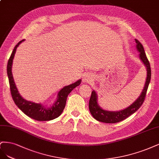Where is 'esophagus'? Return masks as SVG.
<instances>
[{
  "instance_id": "34e87169",
  "label": "esophagus",
  "mask_w": 159,
  "mask_h": 159,
  "mask_svg": "<svg viewBox=\"0 0 159 159\" xmlns=\"http://www.w3.org/2000/svg\"><path fill=\"white\" fill-rule=\"evenodd\" d=\"M91 76L90 75H87V76H86L84 78V81H86V82H89L90 80H91Z\"/></svg>"
}]
</instances>
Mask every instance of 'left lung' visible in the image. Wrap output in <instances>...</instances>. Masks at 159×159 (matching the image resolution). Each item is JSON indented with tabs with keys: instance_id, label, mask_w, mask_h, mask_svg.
I'll use <instances>...</instances> for the list:
<instances>
[{
	"instance_id": "obj_1",
	"label": "left lung",
	"mask_w": 159,
	"mask_h": 159,
	"mask_svg": "<svg viewBox=\"0 0 159 159\" xmlns=\"http://www.w3.org/2000/svg\"><path fill=\"white\" fill-rule=\"evenodd\" d=\"M135 40L137 43L136 49L139 52V57L147 69V77L144 88H143L140 96L138 97L137 99L134 103H132V104L126 107V108L120 111H108L102 109L98 104V95H97L96 91H92L91 96L89 100V110L92 116L97 121L106 123V124H115V123L123 121L126 119L127 117L130 116L131 114H134L141 106L145 100L147 90L151 80V70L149 61L147 59L142 44L137 39H135Z\"/></svg>"
}]
</instances>
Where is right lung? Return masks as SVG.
I'll return each mask as SVG.
<instances>
[{"label": "right lung", "mask_w": 159, "mask_h": 159, "mask_svg": "<svg viewBox=\"0 0 159 159\" xmlns=\"http://www.w3.org/2000/svg\"><path fill=\"white\" fill-rule=\"evenodd\" d=\"M24 39L20 42L14 47L13 52L8 59L7 65V75L9 80L10 89L11 95L14 103L24 113L31 118L38 121H49L57 118L61 114L65 108L66 101L69 93L76 86L81 83V79L76 81L75 83L66 86L61 89L57 94V100L49 107L45 106L42 104L35 103L31 101L26 100L20 94L15 84L12 73V62L15 53L19 45L23 42Z\"/></svg>", "instance_id": "obj_1"}]
</instances>
